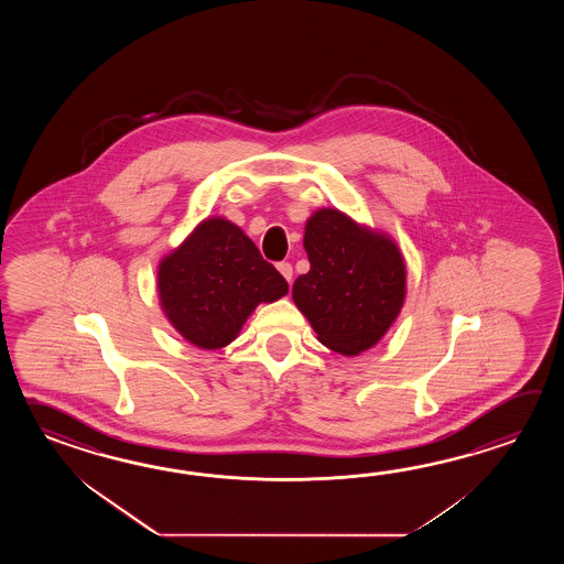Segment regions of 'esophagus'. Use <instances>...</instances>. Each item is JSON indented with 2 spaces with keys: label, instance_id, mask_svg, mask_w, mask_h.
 Wrapping results in <instances>:
<instances>
[{
  "label": "esophagus",
  "instance_id": "esophagus-1",
  "mask_svg": "<svg viewBox=\"0 0 564 564\" xmlns=\"http://www.w3.org/2000/svg\"><path fill=\"white\" fill-rule=\"evenodd\" d=\"M278 270H280V274L286 278L288 282H292V276H294V270H292V264L290 262H280L278 264Z\"/></svg>",
  "mask_w": 564,
  "mask_h": 564
}]
</instances>
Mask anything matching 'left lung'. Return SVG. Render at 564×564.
<instances>
[{"label": "left lung", "instance_id": "1", "mask_svg": "<svg viewBox=\"0 0 564 564\" xmlns=\"http://www.w3.org/2000/svg\"><path fill=\"white\" fill-rule=\"evenodd\" d=\"M304 250L311 270L296 278L292 299L318 340L347 357L377 345L405 300L395 243L336 209H318L306 224Z\"/></svg>", "mask_w": 564, "mask_h": 564}]
</instances>
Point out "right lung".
<instances>
[{
	"instance_id": "add662e5",
	"label": "right lung",
	"mask_w": 564,
	"mask_h": 564,
	"mask_svg": "<svg viewBox=\"0 0 564 564\" xmlns=\"http://www.w3.org/2000/svg\"><path fill=\"white\" fill-rule=\"evenodd\" d=\"M288 282L238 226L224 217L199 224L159 265V299L180 335L199 348L229 345L260 302Z\"/></svg>"
}]
</instances>
